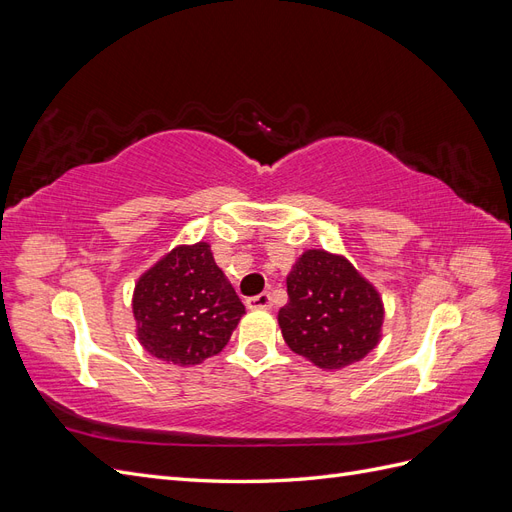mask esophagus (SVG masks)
Instances as JSON below:
<instances>
[{"label": "esophagus", "instance_id": "esophagus-1", "mask_svg": "<svg viewBox=\"0 0 512 512\" xmlns=\"http://www.w3.org/2000/svg\"><path fill=\"white\" fill-rule=\"evenodd\" d=\"M245 305L250 307V309H271L273 299H271V294H269V292H262V294H258V297L245 299Z\"/></svg>", "mask_w": 512, "mask_h": 512}]
</instances>
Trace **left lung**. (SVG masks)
Segmentation results:
<instances>
[{
  "instance_id": "8db88e82",
  "label": "left lung",
  "mask_w": 512,
  "mask_h": 512,
  "mask_svg": "<svg viewBox=\"0 0 512 512\" xmlns=\"http://www.w3.org/2000/svg\"><path fill=\"white\" fill-rule=\"evenodd\" d=\"M288 303L277 314L284 342L320 369H342L382 337L380 292L339 254L307 250L286 277Z\"/></svg>"
}]
</instances>
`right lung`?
<instances>
[{"instance_id":"add662e5","label":"right lung","mask_w":512,"mask_h":512,"mask_svg":"<svg viewBox=\"0 0 512 512\" xmlns=\"http://www.w3.org/2000/svg\"><path fill=\"white\" fill-rule=\"evenodd\" d=\"M132 312L141 346L160 361L190 367L222 352L245 305L211 245H177L134 286Z\"/></svg>"}]
</instances>
